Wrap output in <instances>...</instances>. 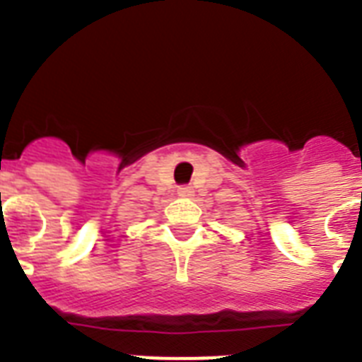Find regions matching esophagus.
Listing matches in <instances>:
<instances>
[{"label":"esophagus","instance_id":"34e87169","mask_svg":"<svg viewBox=\"0 0 362 362\" xmlns=\"http://www.w3.org/2000/svg\"><path fill=\"white\" fill-rule=\"evenodd\" d=\"M177 194L181 196V198H190V196L194 194V190L190 189V187H179Z\"/></svg>","mask_w":362,"mask_h":362}]
</instances>
